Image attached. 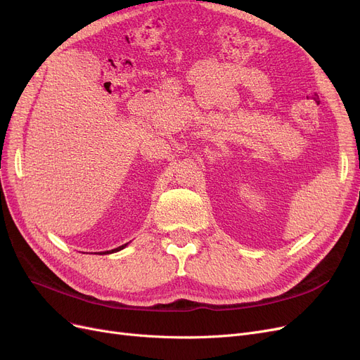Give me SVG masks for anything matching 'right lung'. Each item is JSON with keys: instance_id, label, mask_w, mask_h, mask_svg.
Instances as JSON below:
<instances>
[{"instance_id": "1", "label": "right lung", "mask_w": 360, "mask_h": 360, "mask_svg": "<svg viewBox=\"0 0 360 360\" xmlns=\"http://www.w3.org/2000/svg\"><path fill=\"white\" fill-rule=\"evenodd\" d=\"M124 245H127V244H123V245H120V247H117V248H115V250H110V252H104V253H101V255H107V253H115V252H119V250H122Z\"/></svg>"}]
</instances>
